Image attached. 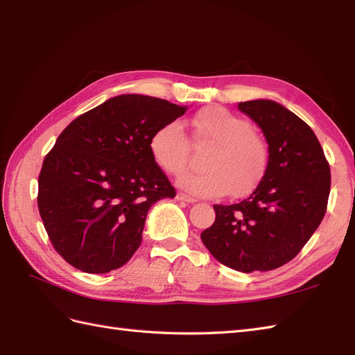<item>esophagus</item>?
I'll return each mask as SVG.
<instances>
[{"label": "esophagus", "instance_id": "esophagus-1", "mask_svg": "<svg viewBox=\"0 0 355 355\" xmlns=\"http://www.w3.org/2000/svg\"><path fill=\"white\" fill-rule=\"evenodd\" d=\"M177 198H178L180 201H186V202H195V201H197L193 197H191V195L183 193V192H178V193H177Z\"/></svg>", "mask_w": 355, "mask_h": 355}]
</instances>
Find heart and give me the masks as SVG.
Instances as JSON below:
<instances>
[{
  "instance_id": "1",
  "label": "heart",
  "mask_w": 355,
  "mask_h": 355,
  "mask_svg": "<svg viewBox=\"0 0 355 355\" xmlns=\"http://www.w3.org/2000/svg\"><path fill=\"white\" fill-rule=\"evenodd\" d=\"M192 139L198 146H210L198 172H186L178 184L201 197H233L253 191L268 164V148L252 131L248 120L221 107L201 110L192 119ZM149 150L160 168L177 175L191 155V143L182 123L169 122L150 135Z\"/></svg>"
}]
</instances>
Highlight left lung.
Returning <instances> with one entry per match:
<instances>
[{
	"instance_id": "1",
	"label": "left lung",
	"mask_w": 355,
	"mask_h": 355,
	"mask_svg": "<svg viewBox=\"0 0 355 355\" xmlns=\"http://www.w3.org/2000/svg\"><path fill=\"white\" fill-rule=\"evenodd\" d=\"M268 143V164L250 197L215 205V223L201 239L233 270L268 271L296 258L327 212L331 171L313 130L273 101L239 102Z\"/></svg>"
}]
</instances>
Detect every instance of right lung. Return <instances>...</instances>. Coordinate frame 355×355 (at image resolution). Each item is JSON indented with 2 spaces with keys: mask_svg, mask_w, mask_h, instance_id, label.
Returning a JSON list of instances; mask_svg holds the SVG:
<instances>
[{
  "mask_svg": "<svg viewBox=\"0 0 355 355\" xmlns=\"http://www.w3.org/2000/svg\"><path fill=\"white\" fill-rule=\"evenodd\" d=\"M184 112L158 97L122 94L59 134L37 178V209L51 245L70 266L108 273L131 259L149 207L175 197L150 155V135Z\"/></svg>",
  "mask_w": 355,
  "mask_h": 355,
  "instance_id": "1",
  "label": "right lung"
}]
</instances>
